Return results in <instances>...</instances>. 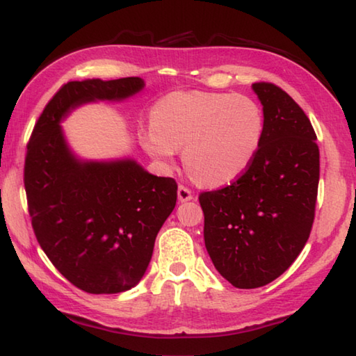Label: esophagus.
Returning a JSON list of instances; mask_svg holds the SVG:
<instances>
[{
	"mask_svg": "<svg viewBox=\"0 0 356 356\" xmlns=\"http://www.w3.org/2000/svg\"><path fill=\"white\" fill-rule=\"evenodd\" d=\"M177 195H179V202H188L193 199V193L190 188H186L184 185H179V190H177Z\"/></svg>",
	"mask_w": 356,
	"mask_h": 356,
	"instance_id": "1",
	"label": "esophagus"
}]
</instances>
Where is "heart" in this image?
Wrapping results in <instances>:
<instances>
[{"label": "heart", "mask_w": 356, "mask_h": 356, "mask_svg": "<svg viewBox=\"0 0 356 356\" xmlns=\"http://www.w3.org/2000/svg\"><path fill=\"white\" fill-rule=\"evenodd\" d=\"M151 130L140 134L143 149L165 166L184 148L186 170L209 186L231 184L246 171L260 148L264 116L252 97L179 90L149 111Z\"/></svg>", "instance_id": "1"}]
</instances>
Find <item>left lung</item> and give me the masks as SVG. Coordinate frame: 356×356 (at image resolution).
I'll use <instances>...</instances> for the list:
<instances>
[{"instance_id": "8db88e82", "label": "left lung", "mask_w": 356, "mask_h": 356, "mask_svg": "<svg viewBox=\"0 0 356 356\" xmlns=\"http://www.w3.org/2000/svg\"><path fill=\"white\" fill-rule=\"evenodd\" d=\"M252 90L264 116L254 161L236 182L199 195L207 251L238 289L274 282L303 251L320 180V149L305 111L270 82Z\"/></svg>"}]
</instances>
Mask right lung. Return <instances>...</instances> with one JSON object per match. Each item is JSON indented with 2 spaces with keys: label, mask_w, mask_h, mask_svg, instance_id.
Listing matches in <instances>:
<instances>
[{
  "label": "right lung",
  "mask_w": 356,
  "mask_h": 356,
  "mask_svg": "<svg viewBox=\"0 0 356 356\" xmlns=\"http://www.w3.org/2000/svg\"><path fill=\"white\" fill-rule=\"evenodd\" d=\"M140 78L70 81L45 105L30 136L24 186L38 243L72 284L88 293H119L140 282L157 232L172 213L177 184L134 159L82 161L61 122L81 105L124 101Z\"/></svg>",
  "instance_id": "add662e5"
}]
</instances>
